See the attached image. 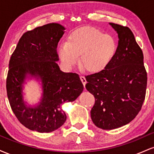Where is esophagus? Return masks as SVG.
Masks as SVG:
<instances>
[{"label":"esophagus","instance_id":"obj_1","mask_svg":"<svg viewBox=\"0 0 154 154\" xmlns=\"http://www.w3.org/2000/svg\"><path fill=\"white\" fill-rule=\"evenodd\" d=\"M79 78H80L81 81H82V82L83 84V85H84V87H85V85H86V83H87V81H86L85 77L84 76L80 75V76H79Z\"/></svg>","mask_w":154,"mask_h":154}]
</instances>
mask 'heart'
Wrapping results in <instances>:
<instances>
[{
  "label": "heart",
  "mask_w": 154,
  "mask_h": 154,
  "mask_svg": "<svg viewBox=\"0 0 154 154\" xmlns=\"http://www.w3.org/2000/svg\"><path fill=\"white\" fill-rule=\"evenodd\" d=\"M116 49V42L111 35L91 26H82L69 33L66 43L60 45L58 52L67 68L75 66L81 54V66L91 73H98L110 64Z\"/></svg>",
  "instance_id": "b5f03b06"
}]
</instances>
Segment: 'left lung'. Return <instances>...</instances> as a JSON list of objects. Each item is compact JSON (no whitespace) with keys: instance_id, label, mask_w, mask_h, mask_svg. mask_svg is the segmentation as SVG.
<instances>
[{"instance_id":"left-lung-1","label":"left lung","mask_w":154,"mask_h":154,"mask_svg":"<svg viewBox=\"0 0 154 154\" xmlns=\"http://www.w3.org/2000/svg\"><path fill=\"white\" fill-rule=\"evenodd\" d=\"M119 37L116 53L102 72L85 76V88L95 97L91 111L95 126L113 130L137 115L145 100L147 72L143 54L128 26L109 23Z\"/></svg>"}]
</instances>
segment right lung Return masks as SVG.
<instances>
[{
	"mask_svg": "<svg viewBox=\"0 0 154 154\" xmlns=\"http://www.w3.org/2000/svg\"><path fill=\"white\" fill-rule=\"evenodd\" d=\"M65 28L51 23L24 32L12 54L6 79V91L11 108L26 128L50 132L61 127L66 119L61 106L74 101L83 91L79 75L60 70L57 45ZM27 73L39 76L43 84L42 101L35 108L23 100V83Z\"/></svg>",
	"mask_w": 154,
	"mask_h": 154,
	"instance_id": "obj_1",
	"label": "right lung"
}]
</instances>
